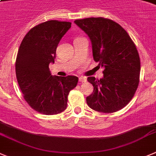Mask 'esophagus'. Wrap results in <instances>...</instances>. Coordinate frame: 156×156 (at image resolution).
I'll return each mask as SVG.
<instances>
[{
    "mask_svg": "<svg viewBox=\"0 0 156 156\" xmlns=\"http://www.w3.org/2000/svg\"><path fill=\"white\" fill-rule=\"evenodd\" d=\"M79 82L80 83H85L87 82V78L86 77H80L79 78Z\"/></svg>",
    "mask_w": 156,
    "mask_h": 156,
    "instance_id": "1",
    "label": "esophagus"
}]
</instances>
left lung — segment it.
<instances>
[{
    "label": "left lung",
    "mask_w": 156,
    "mask_h": 156,
    "mask_svg": "<svg viewBox=\"0 0 156 156\" xmlns=\"http://www.w3.org/2000/svg\"><path fill=\"white\" fill-rule=\"evenodd\" d=\"M74 23L89 36L94 61L104 69L101 79L87 78L94 87L87 98L88 106L102 113L122 109L132 99L139 83L141 62L135 43L112 20L88 18Z\"/></svg>",
    "instance_id": "left-lung-1"
}]
</instances>
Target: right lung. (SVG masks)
Returning <instances> with one entry per match:
<instances>
[{
    "label": "right lung",
    "instance_id": "add662e5",
    "mask_svg": "<svg viewBox=\"0 0 156 156\" xmlns=\"http://www.w3.org/2000/svg\"><path fill=\"white\" fill-rule=\"evenodd\" d=\"M70 28L67 21L41 23L28 31L20 45L17 80L25 101L40 114L53 115L65 111L69 93L78 83L75 76H53L48 68L54 62L58 42Z\"/></svg>",
    "mask_w": 156,
    "mask_h": 156
}]
</instances>
